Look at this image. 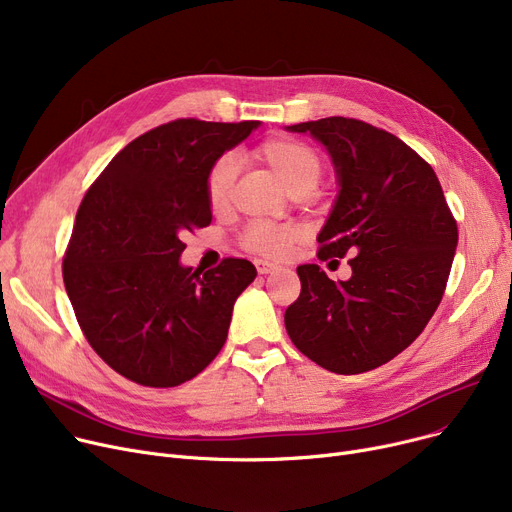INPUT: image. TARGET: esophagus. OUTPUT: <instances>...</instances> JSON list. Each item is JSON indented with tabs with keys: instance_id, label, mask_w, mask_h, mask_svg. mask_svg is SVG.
I'll return each mask as SVG.
<instances>
[{
	"instance_id": "34e87169",
	"label": "esophagus",
	"mask_w": 512,
	"mask_h": 512,
	"mask_svg": "<svg viewBox=\"0 0 512 512\" xmlns=\"http://www.w3.org/2000/svg\"><path fill=\"white\" fill-rule=\"evenodd\" d=\"M253 263H255V267H257V272H259V274H270L272 270H276V263L267 261V259H255Z\"/></svg>"
}]
</instances>
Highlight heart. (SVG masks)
I'll use <instances>...</instances> for the list:
<instances>
[{
    "mask_svg": "<svg viewBox=\"0 0 512 512\" xmlns=\"http://www.w3.org/2000/svg\"><path fill=\"white\" fill-rule=\"evenodd\" d=\"M255 159L270 168L294 197H307L324 178V159L321 155L294 139L274 137L267 139L253 151ZM236 161L230 155H222L211 164L205 176V199L213 211L228 207L236 180ZM303 230L297 226H282L272 222H253L242 232V247L251 253L265 257L284 255L294 242L301 238Z\"/></svg>",
    "mask_w": 512,
    "mask_h": 512,
    "instance_id": "1",
    "label": "heart"
}]
</instances>
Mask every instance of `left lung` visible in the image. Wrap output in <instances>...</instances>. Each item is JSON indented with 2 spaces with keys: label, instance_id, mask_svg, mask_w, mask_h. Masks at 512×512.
Wrapping results in <instances>:
<instances>
[{
  "label": "left lung",
  "instance_id": "obj_1",
  "mask_svg": "<svg viewBox=\"0 0 512 512\" xmlns=\"http://www.w3.org/2000/svg\"><path fill=\"white\" fill-rule=\"evenodd\" d=\"M288 130L309 132L332 155L340 193L317 257H351L353 276L334 282L315 263L299 265L301 294L284 313L286 332L328 371L375 369L436 313L459 228L432 166L388 130L342 116Z\"/></svg>",
  "mask_w": 512,
  "mask_h": 512
}]
</instances>
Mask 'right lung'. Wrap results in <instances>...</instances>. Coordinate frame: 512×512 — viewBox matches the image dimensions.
Returning <instances> with one entry per match:
<instances>
[{
    "instance_id": "obj_1",
    "label": "right lung",
    "mask_w": 512,
    "mask_h": 512,
    "mask_svg": "<svg viewBox=\"0 0 512 512\" xmlns=\"http://www.w3.org/2000/svg\"><path fill=\"white\" fill-rule=\"evenodd\" d=\"M259 122L180 118L128 143L89 186L62 261L68 299L93 351L126 380L172 388L222 351L238 294L257 276L226 257L182 267V236L211 224L205 176Z\"/></svg>"
}]
</instances>
